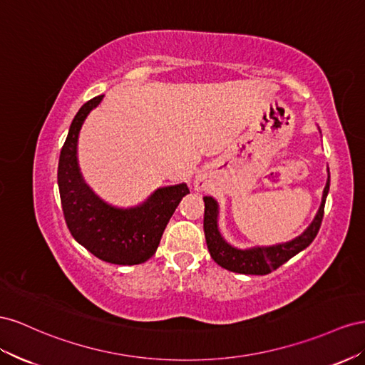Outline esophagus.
Returning <instances> with one entry per match:
<instances>
[{"label":"esophagus","mask_w":365,"mask_h":365,"mask_svg":"<svg viewBox=\"0 0 365 365\" xmlns=\"http://www.w3.org/2000/svg\"><path fill=\"white\" fill-rule=\"evenodd\" d=\"M205 183H206L205 177H199V179L195 180V186H197V190H202V188H205Z\"/></svg>","instance_id":"obj_1"}]
</instances>
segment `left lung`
<instances>
[{
	"mask_svg": "<svg viewBox=\"0 0 365 365\" xmlns=\"http://www.w3.org/2000/svg\"><path fill=\"white\" fill-rule=\"evenodd\" d=\"M330 186V173L327 170V182L322 191V199L319 210L312 223L292 240L278 243L272 246H252L246 249H238L227 243L220 229H218V203L211 195H205V218H203V229L205 238L214 262L231 272L245 274V275H266L272 270L278 269L281 264H284L287 259L295 257L298 252L306 249L314 238L317 237L319 226L324 215V205L329 194Z\"/></svg>",
	"mask_w": 365,
	"mask_h": 365,
	"instance_id": "left-lung-1",
	"label": "left lung"
}]
</instances>
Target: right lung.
Instances as JSON below:
<instances>
[{"label":"right lung","mask_w":365,"mask_h":365,"mask_svg":"<svg viewBox=\"0 0 365 365\" xmlns=\"http://www.w3.org/2000/svg\"><path fill=\"white\" fill-rule=\"evenodd\" d=\"M103 95L84 103L73 119L58 165L62 211L73 238L88 252L111 264L133 266L151 258L175 207L186 194V183L162 186L147 200L119 207L107 203L82 177L78 162L79 131Z\"/></svg>","instance_id":"obj_1"}]
</instances>
